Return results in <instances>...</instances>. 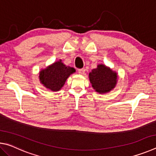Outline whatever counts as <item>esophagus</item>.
<instances>
[{"mask_svg":"<svg viewBox=\"0 0 156 156\" xmlns=\"http://www.w3.org/2000/svg\"><path fill=\"white\" fill-rule=\"evenodd\" d=\"M78 73L80 75H84V73H85V69H78Z\"/></svg>","mask_w":156,"mask_h":156,"instance_id":"1","label":"esophagus"}]
</instances>
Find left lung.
<instances>
[{"instance_id":"1","label":"left lung","mask_w":156,"mask_h":156,"mask_svg":"<svg viewBox=\"0 0 156 156\" xmlns=\"http://www.w3.org/2000/svg\"><path fill=\"white\" fill-rule=\"evenodd\" d=\"M89 81L96 92L106 94L115 88L118 82V73L104 64H99L89 73Z\"/></svg>"}]
</instances>
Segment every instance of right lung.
Masks as SVG:
<instances>
[{"mask_svg": "<svg viewBox=\"0 0 156 156\" xmlns=\"http://www.w3.org/2000/svg\"><path fill=\"white\" fill-rule=\"evenodd\" d=\"M76 72L74 68L66 66L62 60L52 63L39 72L41 83L52 91H58L64 86L67 79Z\"/></svg>", "mask_w": 156, "mask_h": 156, "instance_id": "obj_1", "label": "right lung"}]
</instances>
